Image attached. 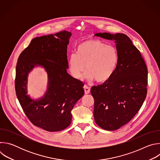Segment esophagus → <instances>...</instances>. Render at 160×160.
<instances>
[{
  "mask_svg": "<svg viewBox=\"0 0 160 160\" xmlns=\"http://www.w3.org/2000/svg\"><path fill=\"white\" fill-rule=\"evenodd\" d=\"M83 88H84V91H85V94H88L90 93V88L88 87H87V85H85V86L83 87Z\"/></svg>",
  "mask_w": 160,
  "mask_h": 160,
  "instance_id": "1",
  "label": "esophagus"
}]
</instances>
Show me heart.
Wrapping results in <instances>:
<instances>
[{
    "label": "heart",
    "mask_w": 160,
    "mask_h": 160,
    "mask_svg": "<svg viewBox=\"0 0 160 160\" xmlns=\"http://www.w3.org/2000/svg\"><path fill=\"white\" fill-rule=\"evenodd\" d=\"M118 60L115 47L106 45L96 38H89L77 46V54H71L68 59V68L71 75L77 80L85 77L88 80L104 83L115 72Z\"/></svg>",
    "instance_id": "b5f03b06"
}]
</instances>
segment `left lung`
<instances>
[{"label": "left lung", "instance_id": "obj_1", "mask_svg": "<svg viewBox=\"0 0 160 160\" xmlns=\"http://www.w3.org/2000/svg\"><path fill=\"white\" fill-rule=\"evenodd\" d=\"M94 35L116 43L118 60L115 72L109 80L90 90L96 124L104 130H115L129 122L143 104L147 95L148 68L140 51L127 35Z\"/></svg>", "mask_w": 160, "mask_h": 160}]
</instances>
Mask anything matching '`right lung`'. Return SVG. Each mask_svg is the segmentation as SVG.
<instances>
[{
    "instance_id": "right-lung-1",
    "label": "right lung",
    "mask_w": 160,
    "mask_h": 160,
    "mask_svg": "<svg viewBox=\"0 0 160 160\" xmlns=\"http://www.w3.org/2000/svg\"><path fill=\"white\" fill-rule=\"evenodd\" d=\"M71 35L62 31L34 38L16 64L15 90L20 105L35 126L48 132L61 131L70 125L71 111L84 94L82 82L67 73V45ZM37 65L47 71L48 86L42 98L33 100L27 95V78Z\"/></svg>"
}]
</instances>
